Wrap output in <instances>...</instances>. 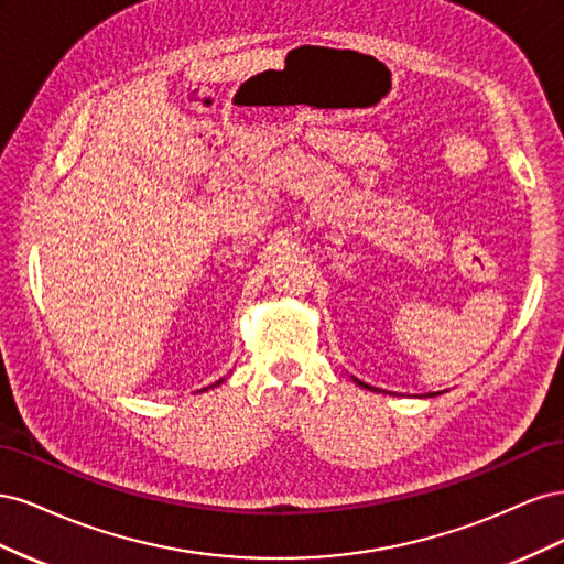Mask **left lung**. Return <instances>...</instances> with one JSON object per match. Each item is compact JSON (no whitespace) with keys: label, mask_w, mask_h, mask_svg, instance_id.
I'll return each mask as SVG.
<instances>
[{"label":"left lung","mask_w":564,"mask_h":564,"mask_svg":"<svg viewBox=\"0 0 564 564\" xmlns=\"http://www.w3.org/2000/svg\"><path fill=\"white\" fill-rule=\"evenodd\" d=\"M355 381H357V379H355ZM357 383H360L362 388H369V390H371V386H367V383H362V381H357Z\"/></svg>","instance_id":"obj_1"}]
</instances>
